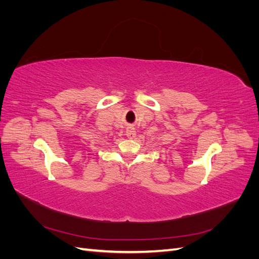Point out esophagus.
<instances>
[{"label": "esophagus", "mask_w": 259, "mask_h": 259, "mask_svg": "<svg viewBox=\"0 0 259 259\" xmlns=\"http://www.w3.org/2000/svg\"><path fill=\"white\" fill-rule=\"evenodd\" d=\"M126 136H127V138H130V139L135 138V137H136V131H135V128L128 127V128L126 130Z\"/></svg>", "instance_id": "esophagus-1"}]
</instances>
